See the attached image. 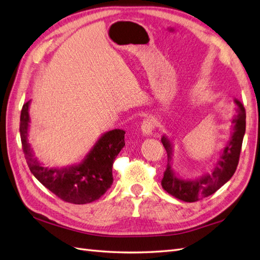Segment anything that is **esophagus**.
<instances>
[{"label": "esophagus", "mask_w": 260, "mask_h": 260, "mask_svg": "<svg viewBox=\"0 0 260 260\" xmlns=\"http://www.w3.org/2000/svg\"><path fill=\"white\" fill-rule=\"evenodd\" d=\"M154 129V124H153V121L150 119H147L144 120L142 125H141V131L142 134L145 136V137H150L152 135V131H153Z\"/></svg>", "instance_id": "1"}]
</instances>
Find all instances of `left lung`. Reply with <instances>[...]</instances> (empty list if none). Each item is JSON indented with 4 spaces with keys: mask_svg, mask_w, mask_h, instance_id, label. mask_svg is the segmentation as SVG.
<instances>
[{
    "mask_svg": "<svg viewBox=\"0 0 260 260\" xmlns=\"http://www.w3.org/2000/svg\"><path fill=\"white\" fill-rule=\"evenodd\" d=\"M236 115L231 120L232 131L230 140L220 150L218 159L213 163L210 172L194 179H184L173 169V142L168 136H162L161 141L168 153V167L161 182L162 187L174 198L184 202H196L207 198L229 182L238 166L240 150L246 130V111L239 100L234 99Z\"/></svg>",
    "mask_w": 260,
    "mask_h": 260,
    "instance_id": "left-lung-1",
    "label": "left lung"
}]
</instances>
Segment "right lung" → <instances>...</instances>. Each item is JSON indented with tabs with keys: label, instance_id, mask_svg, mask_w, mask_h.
Returning <instances> with one entry per match:
<instances>
[{
	"label": "right lung",
	"instance_id": "1",
	"mask_svg": "<svg viewBox=\"0 0 260 260\" xmlns=\"http://www.w3.org/2000/svg\"><path fill=\"white\" fill-rule=\"evenodd\" d=\"M29 105L30 100L23 105L20 132L23 152L31 174L68 203L87 204L99 200L112 185V166L125 144V132L120 129L105 132L79 163L64 168H48L35 157L28 142Z\"/></svg>",
	"mask_w": 260,
	"mask_h": 260
}]
</instances>
